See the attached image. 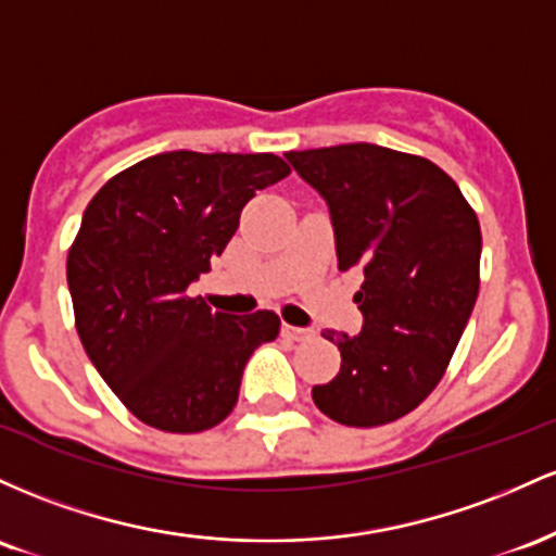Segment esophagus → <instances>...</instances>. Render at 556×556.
I'll use <instances>...</instances> for the list:
<instances>
[{
  "mask_svg": "<svg viewBox=\"0 0 556 556\" xmlns=\"http://www.w3.org/2000/svg\"><path fill=\"white\" fill-rule=\"evenodd\" d=\"M283 336L286 339H294V341H304L309 339V330L307 328H299V326H289V323H283Z\"/></svg>",
  "mask_w": 556,
  "mask_h": 556,
  "instance_id": "obj_1",
  "label": "esophagus"
}]
</instances>
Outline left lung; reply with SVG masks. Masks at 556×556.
<instances>
[{"label":"left lung","instance_id":"obj_1","mask_svg":"<svg viewBox=\"0 0 556 556\" xmlns=\"http://www.w3.org/2000/svg\"><path fill=\"white\" fill-rule=\"evenodd\" d=\"M326 202L339 270L362 267L357 336L328 330L341 370L312 399L330 420H399L435 389L478 299L480 226L463 191L430 160L378 143L289 152Z\"/></svg>","mask_w":556,"mask_h":556}]
</instances>
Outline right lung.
Returning <instances> with one entry per match:
<instances>
[{"instance_id": "add662e5", "label": "right lung", "mask_w": 556, "mask_h": 556, "mask_svg": "<svg viewBox=\"0 0 556 556\" xmlns=\"http://www.w3.org/2000/svg\"><path fill=\"white\" fill-rule=\"evenodd\" d=\"M276 154L165 152L110 178L67 254L86 354L147 426L199 433L226 420L276 312H212L189 286L233 239L244 204L289 176Z\"/></svg>"}]
</instances>
